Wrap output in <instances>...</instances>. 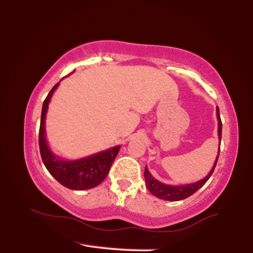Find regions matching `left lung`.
I'll list each match as a JSON object with an SVG mask.
<instances>
[{
	"label": "left lung",
	"instance_id": "1",
	"mask_svg": "<svg viewBox=\"0 0 253 253\" xmlns=\"http://www.w3.org/2000/svg\"><path fill=\"white\" fill-rule=\"evenodd\" d=\"M216 115H217V121H219V138L221 142V136H222V122L220 118V111H219V107H217L216 110ZM220 155V149H219V154H217V157L215 160V163H214L213 169H211V172L209 173V175L205 178L201 179V181L193 183V184H188V185H179V186H170V185H166V184H163L160 181L154 178L149 170L147 169V168H145V182H146L147 188L149 190V192L153 195L157 196L162 200H166V201H181L188 198L192 194H194L199 188L202 187L205 183L208 182V179L210 178V176L213 174L214 169H215L216 163H217V158H219Z\"/></svg>",
	"mask_w": 253,
	"mask_h": 253
}]
</instances>
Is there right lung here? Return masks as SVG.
Wrapping results in <instances>:
<instances>
[{"instance_id":"1","label":"right lung","mask_w":253,"mask_h":253,"mask_svg":"<svg viewBox=\"0 0 253 253\" xmlns=\"http://www.w3.org/2000/svg\"><path fill=\"white\" fill-rule=\"evenodd\" d=\"M58 84L51 89L48 96L43 101L41 113V123L39 130V146L42 162H43L49 173L62 184L63 186L71 190H88V188L96 187L104 181L109 169L113 165V162L116 158L121 147L116 146L90 157L83 158L79 161L67 162L59 160L55 157L48 147L44 135V119L48 110L50 98L53 91L57 89Z\"/></svg>"}]
</instances>
